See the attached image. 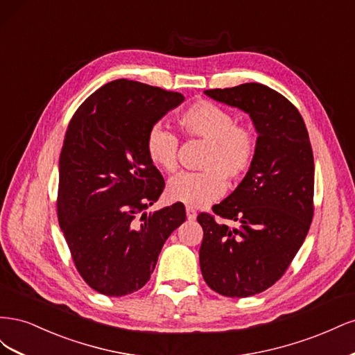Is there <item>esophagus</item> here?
<instances>
[{
	"instance_id": "34e87169",
	"label": "esophagus",
	"mask_w": 355,
	"mask_h": 355,
	"mask_svg": "<svg viewBox=\"0 0 355 355\" xmlns=\"http://www.w3.org/2000/svg\"><path fill=\"white\" fill-rule=\"evenodd\" d=\"M187 218L189 220H194L197 218V211L192 209V207H187Z\"/></svg>"
}]
</instances>
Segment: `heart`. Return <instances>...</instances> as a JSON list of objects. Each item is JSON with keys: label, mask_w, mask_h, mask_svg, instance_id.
I'll use <instances>...</instances> for the list:
<instances>
[{"label": "heart", "mask_w": 355, "mask_h": 355, "mask_svg": "<svg viewBox=\"0 0 355 355\" xmlns=\"http://www.w3.org/2000/svg\"><path fill=\"white\" fill-rule=\"evenodd\" d=\"M180 130L188 137L207 142L204 149L202 171H180L168 180L167 196L187 206H206L219 198L230 182L241 180L253 166L256 136L249 127L237 124L232 112L222 106L200 101L178 116ZM146 155L163 171L178 168L179 139L167 127L155 124L149 128L145 142Z\"/></svg>", "instance_id": "b5f03b06"}]
</instances>
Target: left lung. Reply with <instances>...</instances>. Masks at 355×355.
<instances>
[{
	"label": "left lung",
	"mask_w": 355,
	"mask_h": 355,
	"mask_svg": "<svg viewBox=\"0 0 355 355\" xmlns=\"http://www.w3.org/2000/svg\"><path fill=\"white\" fill-rule=\"evenodd\" d=\"M204 93L249 114L257 139L249 173L213 206L214 214L240 228L198 214L201 274L222 296H253L280 280L306 237L314 214L313 148L299 111L268 85L245 83Z\"/></svg>",
	"instance_id": "obj_1"
}]
</instances>
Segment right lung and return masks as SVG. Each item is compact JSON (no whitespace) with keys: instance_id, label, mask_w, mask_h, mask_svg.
<instances>
[{"instance_id":"right-lung-1","label":"right lung","mask_w":355,"mask_h":355,"mask_svg":"<svg viewBox=\"0 0 355 355\" xmlns=\"http://www.w3.org/2000/svg\"><path fill=\"white\" fill-rule=\"evenodd\" d=\"M184 101L176 92L115 80L89 96L68 125L59 158V225L80 275L102 295L142 288L166 240L187 219L182 202L144 211L164 189L146 155V135Z\"/></svg>"}]
</instances>
